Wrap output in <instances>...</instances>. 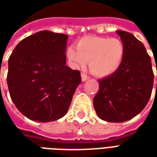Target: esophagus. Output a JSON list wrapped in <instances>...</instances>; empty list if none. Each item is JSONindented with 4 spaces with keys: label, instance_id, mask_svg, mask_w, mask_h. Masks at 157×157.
Instances as JSON below:
<instances>
[{
    "label": "esophagus",
    "instance_id": "1",
    "mask_svg": "<svg viewBox=\"0 0 157 157\" xmlns=\"http://www.w3.org/2000/svg\"><path fill=\"white\" fill-rule=\"evenodd\" d=\"M88 79H89L88 75H86V74H84V73H82V82H86V80H88Z\"/></svg>",
    "mask_w": 157,
    "mask_h": 157
}]
</instances>
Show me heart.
<instances>
[{
  "mask_svg": "<svg viewBox=\"0 0 157 157\" xmlns=\"http://www.w3.org/2000/svg\"><path fill=\"white\" fill-rule=\"evenodd\" d=\"M124 45L118 39L89 36L71 46L66 56L75 68H83L89 61V69L97 76H108L117 71L124 60Z\"/></svg>",
  "mask_w": 157,
  "mask_h": 157,
  "instance_id": "1",
  "label": "heart"
}]
</instances>
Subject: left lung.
I'll use <instances>...</instances> for the list:
<instances>
[{
    "instance_id": "8db88e82",
    "label": "left lung",
    "mask_w": 157,
    "mask_h": 157,
    "mask_svg": "<svg viewBox=\"0 0 157 157\" xmlns=\"http://www.w3.org/2000/svg\"><path fill=\"white\" fill-rule=\"evenodd\" d=\"M117 33L124 45V58L117 71L98 80V92L93 98L99 118L111 123L127 121L141 112L154 82L151 59L144 44L130 33Z\"/></svg>"
}]
</instances>
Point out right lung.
Masks as SVG:
<instances>
[{
	"label": "right lung",
	"instance_id": "1",
	"mask_svg": "<svg viewBox=\"0 0 157 157\" xmlns=\"http://www.w3.org/2000/svg\"><path fill=\"white\" fill-rule=\"evenodd\" d=\"M68 36L40 31L16 46L8 59L7 86L12 102L27 118L38 122L65 115L81 72L66 65Z\"/></svg>",
	"mask_w": 157,
	"mask_h": 157
}]
</instances>
